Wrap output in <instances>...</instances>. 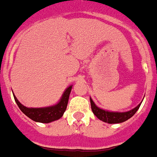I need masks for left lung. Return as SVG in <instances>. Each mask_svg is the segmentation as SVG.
<instances>
[{"instance_id": "obj_1", "label": "left lung", "mask_w": 157, "mask_h": 157, "mask_svg": "<svg viewBox=\"0 0 157 157\" xmlns=\"http://www.w3.org/2000/svg\"><path fill=\"white\" fill-rule=\"evenodd\" d=\"M142 101L136 107H135V108L130 109L129 111L116 112L109 111L107 109L99 108V107H98L94 104V102L93 101V99L90 98V104H91V109H92L93 113L100 121H104L105 123H109V124H118V123H122V122H124L127 120H129L130 118L132 117L136 113Z\"/></svg>"}]
</instances>
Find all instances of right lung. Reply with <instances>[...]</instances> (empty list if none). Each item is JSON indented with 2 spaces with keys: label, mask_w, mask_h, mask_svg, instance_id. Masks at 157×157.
I'll list each match as a JSON object with an SVG mask.
<instances>
[{
  "label": "right lung",
  "mask_w": 157,
  "mask_h": 157,
  "mask_svg": "<svg viewBox=\"0 0 157 157\" xmlns=\"http://www.w3.org/2000/svg\"><path fill=\"white\" fill-rule=\"evenodd\" d=\"M73 85L68 86L63 93L62 97L59 99L57 104L47 107H41V108H28L21 105L19 100L17 99V97L14 96L15 101L18 105V107L23 114L27 115V117L30 118L31 120L36 122L40 123H50L52 121H58L63 115V113L67 109V102L69 99V94H70L71 90H72Z\"/></svg>",
  "instance_id": "add662e5"
}]
</instances>
